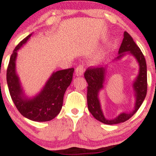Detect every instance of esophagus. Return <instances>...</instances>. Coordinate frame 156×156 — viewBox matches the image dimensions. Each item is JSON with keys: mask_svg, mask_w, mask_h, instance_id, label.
Masks as SVG:
<instances>
[{"mask_svg": "<svg viewBox=\"0 0 156 156\" xmlns=\"http://www.w3.org/2000/svg\"><path fill=\"white\" fill-rule=\"evenodd\" d=\"M85 67L83 65H79L76 68V74L77 76H81V75L83 74L84 73Z\"/></svg>", "mask_w": 156, "mask_h": 156, "instance_id": "34e87169", "label": "esophagus"}]
</instances>
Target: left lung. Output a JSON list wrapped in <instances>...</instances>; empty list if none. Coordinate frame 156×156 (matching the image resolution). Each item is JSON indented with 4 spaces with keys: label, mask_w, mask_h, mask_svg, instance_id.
Masks as SVG:
<instances>
[{
    "label": "left lung",
    "mask_w": 156,
    "mask_h": 156,
    "mask_svg": "<svg viewBox=\"0 0 156 156\" xmlns=\"http://www.w3.org/2000/svg\"><path fill=\"white\" fill-rule=\"evenodd\" d=\"M124 37L121 45L119 48V56L120 57L125 54V52L129 51L131 54L136 58L140 66L139 74L136 80L133 84L134 89L136 96L135 109L130 113H122L112 120H107L103 116V112L100 108V101L98 98V92L103 88V83L104 82L105 69L103 68H88L85 71L84 76L88 83L87 87V102L88 108L94 118L99 121L105 124L113 125L123 123L126 121L131 117L133 116L138 108L141 105L147 95V63L143 53L140 51L138 46L135 44L133 38L127 32H124Z\"/></svg>",
    "instance_id": "obj_1"
}]
</instances>
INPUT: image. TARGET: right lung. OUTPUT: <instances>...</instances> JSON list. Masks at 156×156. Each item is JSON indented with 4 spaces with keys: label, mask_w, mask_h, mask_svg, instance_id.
<instances>
[{
    "label": "right lung",
    "mask_w": 156,
    "mask_h": 156,
    "mask_svg": "<svg viewBox=\"0 0 156 156\" xmlns=\"http://www.w3.org/2000/svg\"><path fill=\"white\" fill-rule=\"evenodd\" d=\"M31 35L20 41L12 53L6 70V81L12 100L23 116L37 122L49 121L60 112L65 92L71 84L74 69L71 68L55 72L39 94L33 99L25 98L16 73V59L17 51Z\"/></svg>",
    "instance_id": "add662e5"
}]
</instances>
